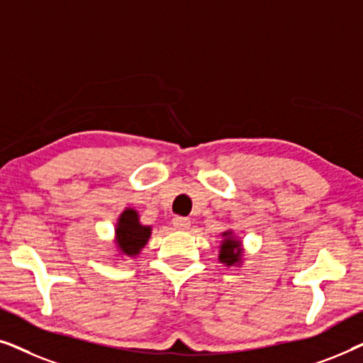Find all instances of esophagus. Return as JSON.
<instances>
[{
	"label": "esophagus",
	"instance_id": "1",
	"mask_svg": "<svg viewBox=\"0 0 363 363\" xmlns=\"http://www.w3.org/2000/svg\"><path fill=\"white\" fill-rule=\"evenodd\" d=\"M173 226H175V230L185 231L190 228V220H188V218H183V216H175L173 218Z\"/></svg>",
	"mask_w": 363,
	"mask_h": 363
}]
</instances>
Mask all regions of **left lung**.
<instances>
[{
    "instance_id": "obj_1",
    "label": "left lung",
    "mask_w": 363,
    "mask_h": 363,
    "mask_svg": "<svg viewBox=\"0 0 363 363\" xmlns=\"http://www.w3.org/2000/svg\"><path fill=\"white\" fill-rule=\"evenodd\" d=\"M223 238H225V240L221 241L220 256H218V259L226 266H240L242 255L241 241H238L236 238L233 236V231H225L223 233Z\"/></svg>"
}]
</instances>
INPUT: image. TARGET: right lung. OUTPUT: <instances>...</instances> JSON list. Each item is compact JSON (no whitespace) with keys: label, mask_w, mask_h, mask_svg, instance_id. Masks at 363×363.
<instances>
[{"label":"right lung","mask_w":363,"mask_h":363,"mask_svg":"<svg viewBox=\"0 0 363 363\" xmlns=\"http://www.w3.org/2000/svg\"><path fill=\"white\" fill-rule=\"evenodd\" d=\"M152 235L150 226H143L138 220V213L133 208H127L118 216L116 228V245L123 256L133 257L140 255L142 247L147 245Z\"/></svg>","instance_id":"1"}]
</instances>
